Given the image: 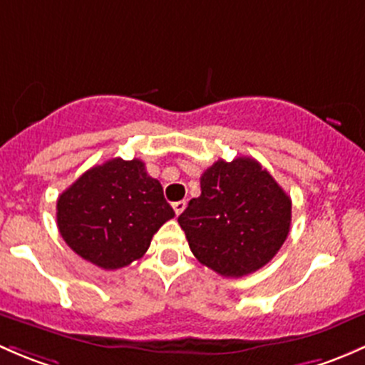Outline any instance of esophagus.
I'll use <instances>...</instances> for the list:
<instances>
[{
  "mask_svg": "<svg viewBox=\"0 0 365 365\" xmlns=\"http://www.w3.org/2000/svg\"><path fill=\"white\" fill-rule=\"evenodd\" d=\"M172 207H174V210H175V214H181L184 209H186V200H179V202H174V204H172Z\"/></svg>",
  "mask_w": 365,
  "mask_h": 365,
  "instance_id": "obj_1",
  "label": "esophagus"
}]
</instances>
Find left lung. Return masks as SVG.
<instances>
[{
    "mask_svg": "<svg viewBox=\"0 0 365 365\" xmlns=\"http://www.w3.org/2000/svg\"><path fill=\"white\" fill-rule=\"evenodd\" d=\"M200 190L178 217L197 260L225 277L269 264L292 223L290 197L272 175L253 158L217 160L202 174Z\"/></svg>",
    "mask_w": 365,
    "mask_h": 365,
    "instance_id": "1",
    "label": "left lung"
}]
</instances>
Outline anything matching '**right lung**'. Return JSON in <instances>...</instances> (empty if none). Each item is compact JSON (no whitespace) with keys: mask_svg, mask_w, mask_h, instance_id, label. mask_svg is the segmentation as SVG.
<instances>
[{"mask_svg":"<svg viewBox=\"0 0 365 365\" xmlns=\"http://www.w3.org/2000/svg\"><path fill=\"white\" fill-rule=\"evenodd\" d=\"M56 210L65 242L105 270L144 257L153 235L175 216L160 181L137 158H112L89 168L59 195Z\"/></svg>","mask_w":365,"mask_h":365,"instance_id":"right-lung-1","label":"right lung"}]
</instances>
